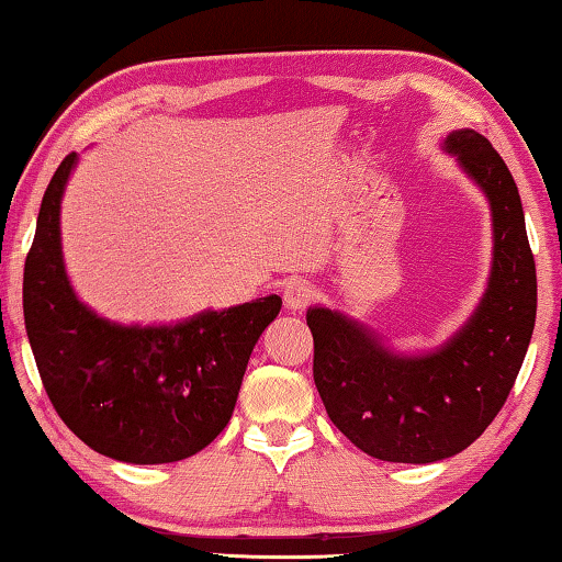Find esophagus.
I'll return each mask as SVG.
<instances>
[{"label": "esophagus", "instance_id": "34e87169", "mask_svg": "<svg viewBox=\"0 0 562 562\" xmlns=\"http://www.w3.org/2000/svg\"><path fill=\"white\" fill-rule=\"evenodd\" d=\"M315 300H317V290L304 280H294L284 288V304H288V310H304Z\"/></svg>", "mask_w": 562, "mask_h": 562}]
</instances>
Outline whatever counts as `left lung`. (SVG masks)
Segmentation results:
<instances>
[{"mask_svg":"<svg viewBox=\"0 0 562 562\" xmlns=\"http://www.w3.org/2000/svg\"><path fill=\"white\" fill-rule=\"evenodd\" d=\"M446 148L493 211L491 282L469 325L434 355L396 357L337 312H307L322 404L357 449L382 461L431 463L469 449L506 404L536 327V260L516 180L481 133L456 131Z\"/></svg>","mask_w":562,"mask_h":562,"instance_id":"1","label":"left lung"}]
</instances>
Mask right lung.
<instances>
[{"mask_svg": "<svg viewBox=\"0 0 562 562\" xmlns=\"http://www.w3.org/2000/svg\"><path fill=\"white\" fill-rule=\"evenodd\" d=\"M69 154L42 198L24 265V325L61 422L109 459L170 463L205 449L227 422L247 359L278 317V294L203 312L176 327H119L76 300L61 260L59 203Z\"/></svg>", "mask_w": 562, "mask_h": 562, "instance_id": "obj_1", "label": "right lung"}]
</instances>
